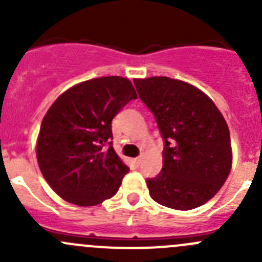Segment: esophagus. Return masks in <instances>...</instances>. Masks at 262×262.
<instances>
[{"label": "esophagus", "mask_w": 262, "mask_h": 262, "mask_svg": "<svg viewBox=\"0 0 262 262\" xmlns=\"http://www.w3.org/2000/svg\"><path fill=\"white\" fill-rule=\"evenodd\" d=\"M134 163H136L137 166H139L142 163V157H137L136 160H134Z\"/></svg>", "instance_id": "1"}]
</instances>
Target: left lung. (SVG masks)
Segmentation results:
<instances>
[{
	"instance_id": "1",
	"label": "left lung",
	"mask_w": 262,
	"mask_h": 262,
	"mask_svg": "<svg viewBox=\"0 0 262 262\" xmlns=\"http://www.w3.org/2000/svg\"><path fill=\"white\" fill-rule=\"evenodd\" d=\"M155 115L165 147L163 166L147 179L149 195L163 207L190 210L210 200L229 175V129L215 104L192 84L170 77L134 80Z\"/></svg>"
}]
</instances>
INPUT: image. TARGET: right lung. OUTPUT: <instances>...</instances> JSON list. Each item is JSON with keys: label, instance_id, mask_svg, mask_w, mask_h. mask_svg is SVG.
I'll return each mask as SVG.
<instances>
[{"label": "right lung", "instance_id": "obj_1", "mask_svg": "<svg viewBox=\"0 0 262 262\" xmlns=\"http://www.w3.org/2000/svg\"><path fill=\"white\" fill-rule=\"evenodd\" d=\"M134 99L128 78L110 76L81 82L53 102L41 121L36 157L60 198L92 207L116 194L129 167L113 148L112 120Z\"/></svg>", "mask_w": 262, "mask_h": 262}]
</instances>
